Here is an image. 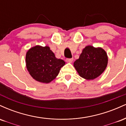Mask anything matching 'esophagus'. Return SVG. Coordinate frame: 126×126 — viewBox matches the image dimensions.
Masks as SVG:
<instances>
[{"label": "esophagus", "mask_w": 126, "mask_h": 126, "mask_svg": "<svg viewBox=\"0 0 126 126\" xmlns=\"http://www.w3.org/2000/svg\"><path fill=\"white\" fill-rule=\"evenodd\" d=\"M66 61L69 62V63H72L73 62V59H66Z\"/></svg>", "instance_id": "34e87169"}]
</instances>
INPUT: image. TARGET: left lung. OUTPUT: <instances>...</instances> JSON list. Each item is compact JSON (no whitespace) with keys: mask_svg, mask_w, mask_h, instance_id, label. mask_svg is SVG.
Here are the masks:
<instances>
[{"mask_svg":"<svg viewBox=\"0 0 126 126\" xmlns=\"http://www.w3.org/2000/svg\"><path fill=\"white\" fill-rule=\"evenodd\" d=\"M107 64L108 56L104 49L88 46L73 65L80 77L93 80L104 72Z\"/></svg>","mask_w":126,"mask_h":126,"instance_id":"8db88e82","label":"left lung"}]
</instances>
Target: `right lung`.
Here are the masks:
<instances>
[{
  "mask_svg": "<svg viewBox=\"0 0 126 126\" xmlns=\"http://www.w3.org/2000/svg\"><path fill=\"white\" fill-rule=\"evenodd\" d=\"M26 66L30 75L37 81L48 83L54 80L64 60L55 57L48 46H36L28 50L26 54Z\"/></svg>",
  "mask_w": 126,
  "mask_h": 126,
  "instance_id": "add662e5",
  "label": "right lung"
}]
</instances>
